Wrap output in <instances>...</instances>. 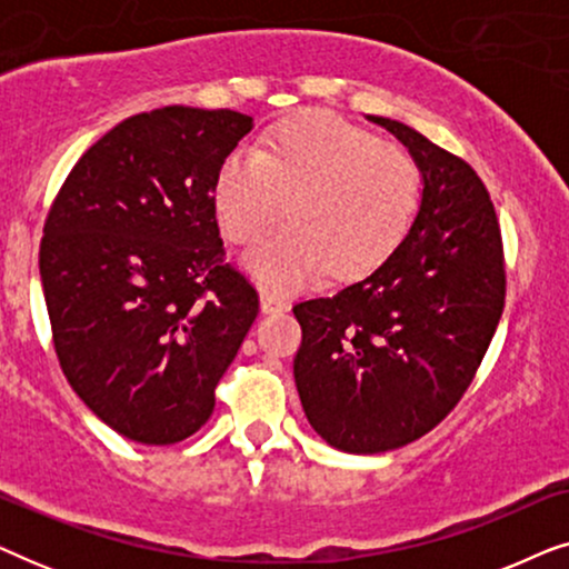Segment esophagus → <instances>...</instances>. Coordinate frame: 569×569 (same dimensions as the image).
Returning <instances> with one entry per match:
<instances>
[{"mask_svg":"<svg viewBox=\"0 0 569 569\" xmlns=\"http://www.w3.org/2000/svg\"><path fill=\"white\" fill-rule=\"evenodd\" d=\"M261 313H284V310H290V302L284 298H279L274 292H261Z\"/></svg>","mask_w":569,"mask_h":569,"instance_id":"obj_1","label":"esophagus"}]
</instances>
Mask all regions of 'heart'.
<instances>
[{
  "instance_id": "b5f03b06",
  "label": "heart",
  "mask_w": 569,
  "mask_h": 569,
  "mask_svg": "<svg viewBox=\"0 0 569 569\" xmlns=\"http://www.w3.org/2000/svg\"><path fill=\"white\" fill-rule=\"evenodd\" d=\"M217 220L232 243L263 236L243 267L271 292L323 277H368L399 251L422 199V170L401 144L329 111H306L263 131L259 152L222 160L212 189Z\"/></svg>"
}]
</instances>
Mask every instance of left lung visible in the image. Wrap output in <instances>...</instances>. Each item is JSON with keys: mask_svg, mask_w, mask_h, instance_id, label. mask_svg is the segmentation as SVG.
Returning <instances> with one entry per match:
<instances>
[{"mask_svg": "<svg viewBox=\"0 0 569 569\" xmlns=\"http://www.w3.org/2000/svg\"><path fill=\"white\" fill-rule=\"evenodd\" d=\"M368 121L422 170L415 224L370 277L292 308L302 411L331 448L357 456L407 446L456 407L505 306L500 224L481 178L407 123Z\"/></svg>", "mask_w": 569, "mask_h": 569, "instance_id": "obj_1", "label": "left lung"}]
</instances>
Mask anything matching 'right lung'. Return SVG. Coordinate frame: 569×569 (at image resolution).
Wrapping results in <instances>:
<instances>
[{
    "mask_svg": "<svg viewBox=\"0 0 569 569\" xmlns=\"http://www.w3.org/2000/svg\"><path fill=\"white\" fill-rule=\"evenodd\" d=\"M246 113L166 106L106 131L53 199L41 284L61 370L92 415L142 446L212 417L214 388L259 313L222 263L214 176Z\"/></svg>",
    "mask_w": 569,
    "mask_h": 569,
    "instance_id": "right-lung-1",
    "label": "right lung"
}]
</instances>
